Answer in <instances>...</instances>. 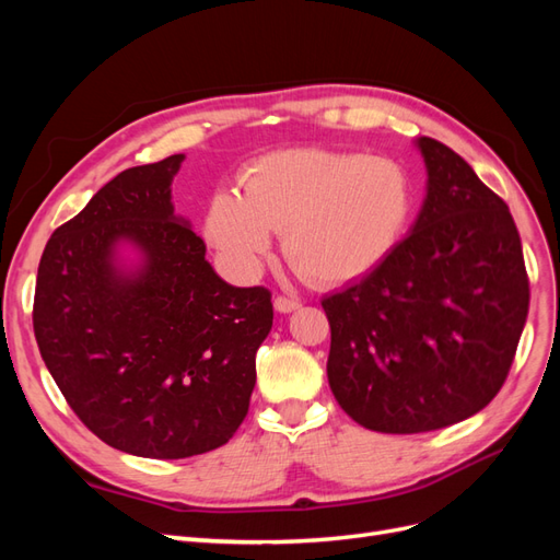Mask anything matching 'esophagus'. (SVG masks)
<instances>
[{
  "label": "esophagus",
  "mask_w": 560,
  "mask_h": 560,
  "mask_svg": "<svg viewBox=\"0 0 560 560\" xmlns=\"http://www.w3.org/2000/svg\"><path fill=\"white\" fill-rule=\"evenodd\" d=\"M273 306H276V311L278 313H294L301 303L296 301V299H290V296H276V301H273Z\"/></svg>",
  "instance_id": "1"
}]
</instances>
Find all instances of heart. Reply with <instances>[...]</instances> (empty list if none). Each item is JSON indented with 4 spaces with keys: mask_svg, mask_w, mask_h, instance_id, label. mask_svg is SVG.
<instances>
[{
    "mask_svg": "<svg viewBox=\"0 0 560 560\" xmlns=\"http://www.w3.org/2000/svg\"><path fill=\"white\" fill-rule=\"evenodd\" d=\"M413 210V179L401 163L299 147L247 165L243 194L217 191L202 229L235 276L257 273L273 231H282L284 257L296 273L336 287L387 261Z\"/></svg>",
    "mask_w": 560,
    "mask_h": 560,
    "instance_id": "1",
    "label": "heart"
}]
</instances>
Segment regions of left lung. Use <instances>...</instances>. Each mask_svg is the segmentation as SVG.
<instances>
[{
	"label": "left lung",
	"mask_w": 560,
	"mask_h": 560,
	"mask_svg": "<svg viewBox=\"0 0 560 560\" xmlns=\"http://www.w3.org/2000/svg\"><path fill=\"white\" fill-rule=\"evenodd\" d=\"M428 194L374 273L322 299L329 387L362 428L416 434L479 413L510 374L528 276L504 200L446 144L418 138Z\"/></svg>",
	"instance_id": "left-lung-1"
}]
</instances>
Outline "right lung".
<instances>
[{"mask_svg": "<svg viewBox=\"0 0 560 560\" xmlns=\"http://www.w3.org/2000/svg\"><path fill=\"white\" fill-rule=\"evenodd\" d=\"M182 163L128 167L56 229L32 315L46 369L83 425L159 460L229 442L273 327L270 292L219 278L175 214Z\"/></svg>", "mask_w": 560, "mask_h": 560, "instance_id": "right-lung-1", "label": "right lung"}]
</instances>
